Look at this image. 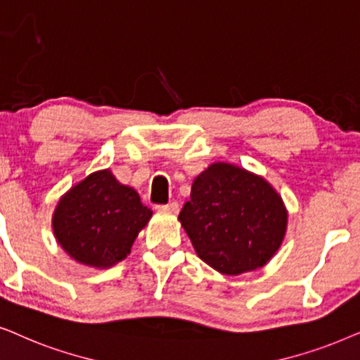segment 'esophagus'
Returning <instances> with one entry per match:
<instances>
[{
	"instance_id": "34e87169",
	"label": "esophagus",
	"mask_w": 360,
	"mask_h": 360,
	"mask_svg": "<svg viewBox=\"0 0 360 360\" xmlns=\"http://www.w3.org/2000/svg\"><path fill=\"white\" fill-rule=\"evenodd\" d=\"M177 202H169V204H162V205H156L158 212H167V214H174L177 212Z\"/></svg>"
}]
</instances>
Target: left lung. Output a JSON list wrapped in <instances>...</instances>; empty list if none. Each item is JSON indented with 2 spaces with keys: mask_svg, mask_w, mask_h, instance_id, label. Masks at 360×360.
<instances>
[{
  "mask_svg": "<svg viewBox=\"0 0 360 360\" xmlns=\"http://www.w3.org/2000/svg\"><path fill=\"white\" fill-rule=\"evenodd\" d=\"M179 220L198 255L224 275L265 265L286 230V210L275 189L262 177L225 162L195 177Z\"/></svg>",
  "mask_w": 360,
  "mask_h": 360,
  "instance_id": "8db88e82",
  "label": "left lung"
}]
</instances>
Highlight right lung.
Here are the masks:
<instances>
[{
  "mask_svg": "<svg viewBox=\"0 0 360 360\" xmlns=\"http://www.w3.org/2000/svg\"><path fill=\"white\" fill-rule=\"evenodd\" d=\"M151 214L135 189L120 184L105 169L87 176L60 199L52 227L74 260L107 268L130 253Z\"/></svg>",
  "mask_w": 360,
  "mask_h": 360,
  "instance_id": "obj_1",
  "label": "right lung"
}]
</instances>
